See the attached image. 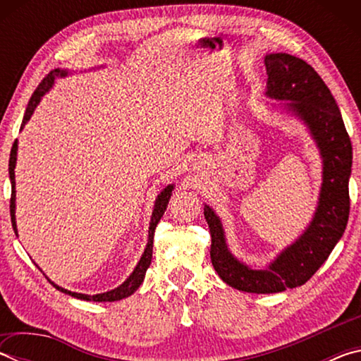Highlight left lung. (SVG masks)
Masks as SVG:
<instances>
[{"mask_svg": "<svg viewBox=\"0 0 361 361\" xmlns=\"http://www.w3.org/2000/svg\"><path fill=\"white\" fill-rule=\"evenodd\" d=\"M266 95L286 100L280 106L301 119L315 140L323 161L319 204L310 224L266 269H252L229 252L223 224L209 205L212 264L229 286L247 293H280L304 285L319 271L344 234L349 219L352 143L326 84L312 66L290 54H269Z\"/></svg>", "mask_w": 361, "mask_h": 361, "instance_id": "1", "label": "left lung"}]
</instances>
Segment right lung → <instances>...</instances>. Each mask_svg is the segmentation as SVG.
I'll return each instance as SVG.
<instances>
[{
  "label": "right lung",
  "instance_id": "right-lung-1",
  "mask_svg": "<svg viewBox=\"0 0 361 361\" xmlns=\"http://www.w3.org/2000/svg\"><path fill=\"white\" fill-rule=\"evenodd\" d=\"M68 75V71L66 70H52L49 75L42 79L39 82L38 87L32 95V99H30L27 109H25V116H23V121H22V126H20V130L25 127L27 122L32 118V114L35 113V108L38 106V103L41 102L42 97L44 94H47L51 87L54 85V81H56V78H63ZM16 162H17V140L12 145V149H11V157H9V178H11V221H12V228H14V232L17 235V224H16V173H14V169H16ZM172 191H173V185H169L162 189V192L157 195L156 199V204H154V210H152V215H151V223H149V231H148V243H146V248L142 255V258H140L138 264L133 269V272L129 276V279L126 280L124 283L119 285L118 288H114L111 291H106V293H100V295H82V293H75V291H70V290H65L62 286L56 285L54 282H51L54 286L59 291L65 293V295H70L73 298H78V299H84V301H95V302H113V301H119V299H124L127 296L133 295L138 290V286L143 283V279H145V274L148 271V267L151 264V258H152V240H154V231H156V226L157 223L161 221V218L164 215V212H166L167 205H169V200L172 197Z\"/></svg>",
  "mask_w": 361,
  "mask_h": 361
}]
</instances>
